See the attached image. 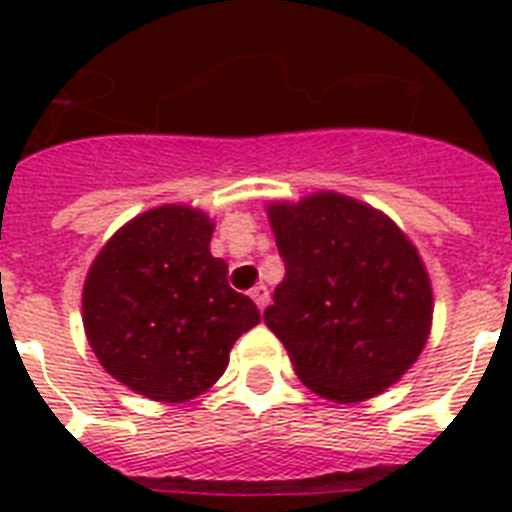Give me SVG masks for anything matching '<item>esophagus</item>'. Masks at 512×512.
<instances>
[{"instance_id": "34e87169", "label": "esophagus", "mask_w": 512, "mask_h": 512, "mask_svg": "<svg viewBox=\"0 0 512 512\" xmlns=\"http://www.w3.org/2000/svg\"><path fill=\"white\" fill-rule=\"evenodd\" d=\"M249 295H252V300H255L260 311H263L265 305H268V300H271V292H268V287H265V284H257V287L252 289Z\"/></svg>"}]
</instances>
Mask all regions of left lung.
Instances as JSON below:
<instances>
[{
    "label": "left lung",
    "mask_w": 512,
    "mask_h": 512,
    "mask_svg": "<svg viewBox=\"0 0 512 512\" xmlns=\"http://www.w3.org/2000/svg\"><path fill=\"white\" fill-rule=\"evenodd\" d=\"M284 281L265 324L297 377L356 404L393 385L425 348L433 292L417 249L390 217L340 193L268 204Z\"/></svg>",
    "instance_id": "8db88e82"
}]
</instances>
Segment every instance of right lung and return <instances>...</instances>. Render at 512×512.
Here are the masks:
<instances>
[{
  "label": "right lung",
  "mask_w": 512,
  "mask_h": 512,
  "mask_svg": "<svg viewBox=\"0 0 512 512\" xmlns=\"http://www.w3.org/2000/svg\"><path fill=\"white\" fill-rule=\"evenodd\" d=\"M209 217L164 204L119 228L84 281L90 348L114 380L154 401L180 404L223 377L233 342L260 311L228 284L212 257Z\"/></svg>",
  "instance_id": "1"
}]
</instances>
